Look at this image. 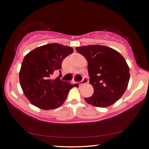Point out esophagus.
<instances>
[{
    "label": "esophagus",
    "instance_id": "obj_1",
    "mask_svg": "<svg viewBox=\"0 0 149 149\" xmlns=\"http://www.w3.org/2000/svg\"><path fill=\"white\" fill-rule=\"evenodd\" d=\"M88 81H89V80L87 79V77L85 76V77H83V79H82L81 81L79 83V85H80V86H81V85H83L87 84Z\"/></svg>",
    "mask_w": 149,
    "mask_h": 149
}]
</instances>
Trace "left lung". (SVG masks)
Segmentation results:
<instances>
[{
    "label": "left lung",
    "mask_w": 149,
    "mask_h": 149,
    "mask_svg": "<svg viewBox=\"0 0 149 149\" xmlns=\"http://www.w3.org/2000/svg\"><path fill=\"white\" fill-rule=\"evenodd\" d=\"M88 62L89 84L94 88L93 95L85 98L88 104L106 108L118 101L127 89L130 68L117 50L99 45L76 47Z\"/></svg>",
    "instance_id": "1"
}]
</instances>
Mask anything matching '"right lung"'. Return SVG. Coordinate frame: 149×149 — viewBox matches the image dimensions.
<instances>
[{"instance_id":"1","label":"right lung","mask_w":149,"mask_h":149,"mask_svg":"<svg viewBox=\"0 0 149 149\" xmlns=\"http://www.w3.org/2000/svg\"><path fill=\"white\" fill-rule=\"evenodd\" d=\"M73 52L70 47L50 43L37 47L25 56L19 74V83L24 94L32 104L49 110L58 108L65 102L74 85L58 77H51L61 69L63 60Z\"/></svg>"}]
</instances>
